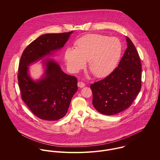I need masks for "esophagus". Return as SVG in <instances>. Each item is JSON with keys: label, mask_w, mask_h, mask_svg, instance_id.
Returning <instances> with one entry per match:
<instances>
[{"label": "esophagus", "mask_w": 160, "mask_h": 160, "mask_svg": "<svg viewBox=\"0 0 160 160\" xmlns=\"http://www.w3.org/2000/svg\"><path fill=\"white\" fill-rule=\"evenodd\" d=\"M86 84L84 83V82H78V86L80 88H82L84 87H85Z\"/></svg>", "instance_id": "obj_1"}]
</instances>
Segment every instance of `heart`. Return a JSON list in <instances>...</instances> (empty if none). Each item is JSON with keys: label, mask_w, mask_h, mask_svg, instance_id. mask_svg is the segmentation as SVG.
Returning a JSON list of instances; mask_svg holds the SVG:
<instances>
[{"label": "heart", "mask_w": 160, "mask_h": 160, "mask_svg": "<svg viewBox=\"0 0 160 160\" xmlns=\"http://www.w3.org/2000/svg\"><path fill=\"white\" fill-rule=\"evenodd\" d=\"M75 48L67 47L65 59L69 69L78 72L88 61V67L94 76L102 78L112 72L118 64L122 46L116 38L100 34H88L78 38Z\"/></svg>", "instance_id": "1"}]
</instances>
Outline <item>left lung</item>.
Segmentation results:
<instances>
[{"label": "left lung", "mask_w": 160, "mask_h": 160, "mask_svg": "<svg viewBox=\"0 0 160 160\" xmlns=\"http://www.w3.org/2000/svg\"><path fill=\"white\" fill-rule=\"evenodd\" d=\"M128 47L117 68L91 85L92 104L100 113L113 115L129 108L141 89L142 65L136 47L126 37Z\"/></svg>", "instance_id": "obj_1"}]
</instances>
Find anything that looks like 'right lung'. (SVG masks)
Segmentation results:
<instances>
[{
  "label": "right lung",
  "instance_id": "add662e5",
  "mask_svg": "<svg viewBox=\"0 0 160 160\" xmlns=\"http://www.w3.org/2000/svg\"><path fill=\"white\" fill-rule=\"evenodd\" d=\"M72 32L42 35L27 46L21 57L18 80L22 98L40 119L55 121L65 116L71 98L78 91L77 78L63 72L53 60H47L44 77L35 82L28 74V67L63 47Z\"/></svg>",
  "mask_w": 160,
  "mask_h": 160
}]
</instances>
